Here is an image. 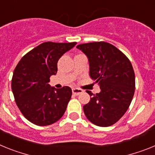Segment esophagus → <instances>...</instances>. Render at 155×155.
<instances>
[{
    "instance_id": "esophagus-1",
    "label": "esophagus",
    "mask_w": 155,
    "mask_h": 155,
    "mask_svg": "<svg viewBox=\"0 0 155 155\" xmlns=\"http://www.w3.org/2000/svg\"><path fill=\"white\" fill-rule=\"evenodd\" d=\"M83 92V90L81 89H79V88H73L72 89V93H73L75 95H79V94H82Z\"/></svg>"
}]
</instances>
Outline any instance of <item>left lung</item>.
I'll return each instance as SVG.
<instances>
[{"label": "left lung", "mask_w": 155, "mask_h": 155, "mask_svg": "<svg viewBox=\"0 0 155 155\" xmlns=\"http://www.w3.org/2000/svg\"><path fill=\"white\" fill-rule=\"evenodd\" d=\"M88 58L90 76L100 87L83 106L85 115L92 123L101 127L115 124L130 105L135 91V74L131 62L115 46L106 42L79 44Z\"/></svg>", "instance_id": "1"}]
</instances>
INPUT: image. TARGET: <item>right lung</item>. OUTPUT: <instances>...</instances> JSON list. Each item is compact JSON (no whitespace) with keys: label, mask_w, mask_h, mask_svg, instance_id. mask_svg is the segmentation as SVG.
I'll return each mask as SVG.
<instances>
[{"label":"right lung","mask_w":155,"mask_h":155,"mask_svg":"<svg viewBox=\"0 0 155 155\" xmlns=\"http://www.w3.org/2000/svg\"><path fill=\"white\" fill-rule=\"evenodd\" d=\"M76 44L45 42L21 58L13 73L12 90L16 104L26 119L48 126L64 115L72 97L68 87L56 89L48 83L56 75L58 61Z\"/></svg>","instance_id":"1"}]
</instances>
